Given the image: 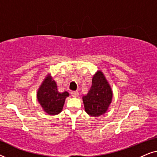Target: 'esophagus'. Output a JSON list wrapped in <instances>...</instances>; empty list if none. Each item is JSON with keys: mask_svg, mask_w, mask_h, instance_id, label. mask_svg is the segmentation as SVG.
<instances>
[{"mask_svg": "<svg viewBox=\"0 0 157 157\" xmlns=\"http://www.w3.org/2000/svg\"><path fill=\"white\" fill-rule=\"evenodd\" d=\"M71 95L74 96V97H76V96H78V92L76 91H71Z\"/></svg>", "mask_w": 157, "mask_h": 157, "instance_id": "obj_1", "label": "esophagus"}]
</instances>
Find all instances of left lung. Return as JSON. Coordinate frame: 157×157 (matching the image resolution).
Masks as SVG:
<instances>
[{"mask_svg":"<svg viewBox=\"0 0 157 157\" xmlns=\"http://www.w3.org/2000/svg\"><path fill=\"white\" fill-rule=\"evenodd\" d=\"M112 99V91L101 71H97L92 79L89 93L83 97L85 111L91 117H99L108 109Z\"/></svg>","mask_w":157,"mask_h":157,"instance_id":"8db88e82","label":"left lung"}]
</instances>
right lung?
<instances>
[{"mask_svg": "<svg viewBox=\"0 0 157 157\" xmlns=\"http://www.w3.org/2000/svg\"><path fill=\"white\" fill-rule=\"evenodd\" d=\"M68 95L67 91L59 92L56 83L52 78L48 76L38 89L37 98L38 102L47 113L56 115L61 111L66 98Z\"/></svg>", "mask_w": 157, "mask_h": 157, "instance_id": "1", "label": "right lung"}]
</instances>
